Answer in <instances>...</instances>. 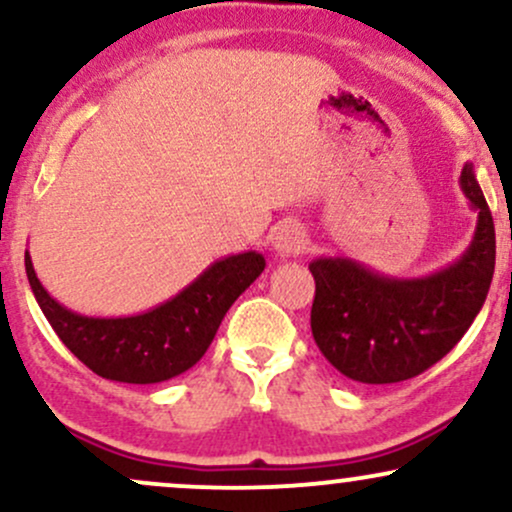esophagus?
<instances>
[{"instance_id": "esophagus-1", "label": "esophagus", "mask_w": 512, "mask_h": 512, "mask_svg": "<svg viewBox=\"0 0 512 512\" xmlns=\"http://www.w3.org/2000/svg\"><path fill=\"white\" fill-rule=\"evenodd\" d=\"M272 245H274V252L279 257H296L305 250L308 238H305L303 226H298V223H293V221H286L276 228Z\"/></svg>"}]
</instances>
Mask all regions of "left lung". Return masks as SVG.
I'll return each mask as SVG.
<instances>
[{
    "mask_svg": "<svg viewBox=\"0 0 512 512\" xmlns=\"http://www.w3.org/2000/svg\"><path fill=\"white\" fill-rule=\"evenodd\" d=\"M460 187L477 211L467 250L426 276H387L351 260L317 257L310 327L317 349L356 383H402L438 363L469 330L491 289L496 231L472 163Z\"/></svg>",
    "mask_w": 512,
    "mask_h": 512,
    "instance_id": "left-lung-1",
    "label": "left lung"
}]
</instances>
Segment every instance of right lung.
Returning a JSON list of instances; mask_svg holds the SVG:
<instances>
[{
  "label": "right lung",
  "instance_id": "add662e5",
  "mask_svg": "<svg viewBox=\"0 0 512 512\" xmlns=\"http://www.w3.org/2000/svg\"><path fill=\"white\" fill-rule=\"evenodd\" d=\"M264 264L255 250L221 257L146 313L91 317L57 303L40 284L26 252L28 284L64 346L101 378L132 385L163 383L195 366L214 342L223 315L264 272Z\"/></svg>",
  "mask_w": 512,
  "mask_h": 512
}]
</instances>
